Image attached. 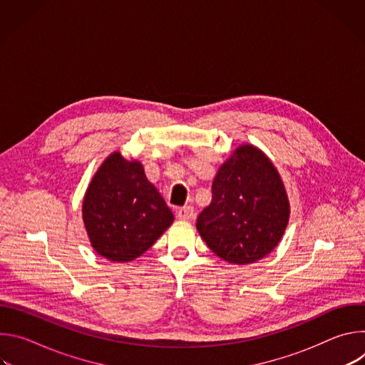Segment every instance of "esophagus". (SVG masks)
<instances>
[{"mask_svg": "<svg viewBox=\"0 0 365 365\" xmlns=\"http://www.w3.org/2000/svg\"><path fill=\"white\" fill-rule=\"evenodd\" d=\"M176 217L179 220H190L193 217V207L192 206H183L176 210Z\"/></svg>", "mask_w": 365, "mask_h": 365, "instance_id": "1", "label": "esophagus"}]
</instances>
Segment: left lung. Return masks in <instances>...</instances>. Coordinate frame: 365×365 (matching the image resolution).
I'll use <instances>...</instances> for the list:
<instances>
[{
	"mask_svg": "<svg viewBox=\"0 0 365 365\" xmlns=\"http://www.w3.org/2000/svg\"><path fill=\"white\" fill-rule=\"evenodd\" d=\"M287 221L289 200L276 168L259 150L242 145L220 168L196 228L218 257L242 266L270 254Z\"/></svg>",
	"mask_w": 365,
	"mask_h": 365,
	"instance_id": "1",
	"label": "left lung"
}]
</instances>
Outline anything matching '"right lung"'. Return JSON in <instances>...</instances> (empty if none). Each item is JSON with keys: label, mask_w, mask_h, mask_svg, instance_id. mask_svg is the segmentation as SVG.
Returning a JSON list of instances; mask_svg holds the SVG:
<instances>
[{"label": "right lung", "mask_w": 365, "mask_h": 365, "mask_svg": "<svg viewBox=\"0 0 365 365\" xmlns=\"http://www.w3.org/2000/svg\"><path fill=\"white\" fill-rule=\"evenodd\" d=\"M82 210L92 247L117 263L140 257L175 220L143 166L120 153L111 154L93 176Z\"/></svg>", "instance_id": "1"}]
</instances>
